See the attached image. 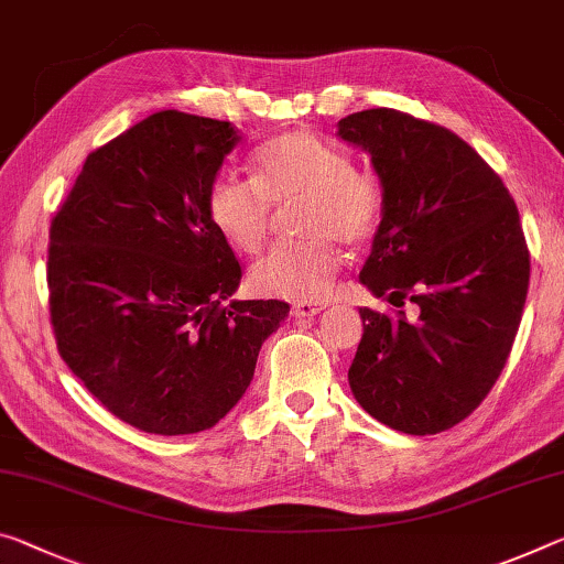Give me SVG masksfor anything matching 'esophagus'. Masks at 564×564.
<instances>
[{"label": "esophagus", "instance_id": "obj_1", "mask_svg": "<svg viewBox=\"0 0 564 564\" xmlns=\"http://www.w3.org/2000/svg\"><path fill=\"white\" fill-rule=\"evenodd\" d=\"M326 306H328V303H324V301H299V303H293L291 314L299 316V318H311V316L321 314V311H324Z\"/></svg>", "mask_w": 564, "mask_h": 564}]
</instances>
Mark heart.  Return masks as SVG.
<instances>
[{
  "label": "heart",
  "mask_w": 564,
  "mask_h": 564,
  "mask_svg": "<svg viewBox=\"0 0 564 564\" xmlns=\"http://www.w3.org/2000/svg\"><path fill=\"white\" fill-rule=\"evenodd\" d=\"M256 181L220 170L205 193V210L218 234L240 250L263 246L273 205L306 200L301 230L308 238L279 243L250 268V285L263 296L316 301L334 283L341 256L336 240L364 246L387 216V191L371 167H356L346 148L308 130L268 140L253 158Z\"/></svg>",
  "instance_id": "heart-1"
}]
</instances>
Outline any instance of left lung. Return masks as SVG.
<instances>
[{
    "label": "left lung",
    "instance_id": "obj_1",
    "mask_svg": "<svg viewBox=\"0 0 564 564\" xmlns=\"http://www.w3.org/2000/svg\"><path fill=\"white\" fill-rule=\"evenodd\" d=\"M371 153L387 191L361 283L399 311L359 308L348 383L397 432L440 434L467 419L512 351L530 285L520 210L475 148L442 124L373 107L338 120ZM404 302L417 303L406 319Z\"/></svg>",
    "mask_w": 564,
    "mask_h": 564
}]
</instances>
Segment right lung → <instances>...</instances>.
<instances>
[{
  "label": "right lung",
  "instance_id": "right-lung-1",
  "mask_svg": "<svg viewBox=\"0 0 564 564\" xmlns=\"http://www.w3.org/2000/svg\"><path fill=\"white\" fill-rule=\"evenodd\" d=\"M238 132L177 110L87 155L50 226L57 351L89 394L148 434L216 426L246 394L283 301H228L240 263L205 210Z\"/></svg>",
  "mask_w": 564,
  "mask_h": 564
}]
</instances>
